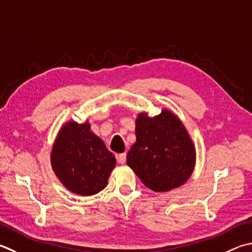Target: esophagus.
<instances>
[{
  "instance_id": "obj_1",
  "label": "esophagus",
  "mask_w": 252,
  "mask_h": 252,
  "mask_svg": "<svg viewBox=\"0 0 252 252\" xmlns=\"http://www.w3.org/2000/svg\"><path fill=\"white\" fill-rule=\"evenodd\" d=\"M117 159H118V162L120 163V164H125L126 163V153L119 154L118 157H117Z\"/></svg>"
}]
</instances>
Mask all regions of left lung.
Here are the masks:
<instances>
[{"label":"left lung","instance_id":"obj_1","mask_svg":"<svg viewBox=\"0 0 252 252\" xmlns=\"http://www.w3.org/2000/svg\"><path fill=\"white\" fill-rule=\"evenodd\" d=\"M136 142L126 164L154 191H167L184 184L195 165V148L182 122L167 110L149 118L139 114Z\"/></svg>","mask_w":252,"mask_h":252}]
</instances>
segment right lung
I'll use <instances>...</instances> for the list:
<instances>
[{
    "label": "right lung",
    "mask_w": 252,
    "mask_h": 252,
    "mask_svg": "<svg viewBox=\"0 0 252 252\" xmlns=\"http://www.w3.org/2000/svg\"><path fill=\"white\" fill-rule=\"evenodd\" d=\"M52 166L63 185L78 195L99 193L107 186L116 158L88 123L69 122L59 132L52 151Z\"/></svg>",
    "instance_id": "1"
}]
</instances>
